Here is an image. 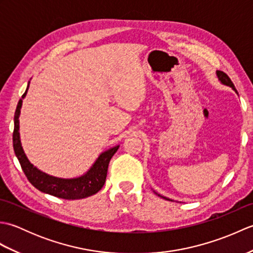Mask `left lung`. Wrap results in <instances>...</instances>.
Listing matches in <instances>:
<instances>
[{
    "mask_svg": "<svg viewBox=\"0 0 253 253\" xmlns=\"http://www.w3.org/2000/svg\"><path fill=\"white\" fill-rule=\"evenodd\" d=\"M216 75H217V77H218V80H219V82H221L223 84H226V85H228V87L233 88V89L236 91V93H237V90H236V88H235V85H234L233 82H232V80H230V78L227 76L226 74H225L224 72L217 71V72H216ZM159 196H160V195H159ZM161 197H162V196H161ZM162 198H164L165 200H169V199L165 198V197H162Z\"/></svg>",
    "mask_w": 253,
    "mask_h": 253,
    "instance_id": "obj_1",
    "label": "left lung"
}]
</instances>
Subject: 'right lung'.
Here are the masks:
<instances>
[{"label": "right lung", "mask_w": 253, "mask_h": 253, "mask_svg": "<svg viewBox=\"0 0 253 253\" xmlns=\"http://www.w3.org/2000/svg\"><path fill=\"white\" fill-rule=\"evenodd\" d=\"M29 88L27 87V90ZM27 90L21 96L24 99L27 94ZM19 100L17 107H16L15 116H14V132H13V147L16 157H17L21 169L27 178L31 182V185L36 187L38 190L44 193H49L51 196L57 198L66 199V200H76V199H84L94 195V193L101 190L103 187L107 168L109 163L117 151L120 146L111 148L107 151L101 153L100 157L96 159L94 164L91 166V169L84 175L77 177V178H58L51 175H47L40 169H38L36 166L32 165L29 160L27 159L26 154L21 147L20 137H19V115L23 100Z\"/></svg>", "instance_id": "obj_1"}]
</instances>
